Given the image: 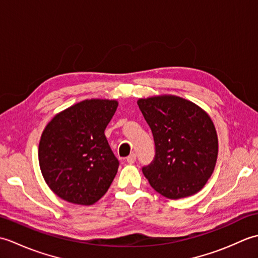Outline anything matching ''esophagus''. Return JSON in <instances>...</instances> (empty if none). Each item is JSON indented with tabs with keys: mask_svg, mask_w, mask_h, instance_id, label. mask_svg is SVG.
Wrapping results in <instances>:
<instances>
[{
	"mask_svg": "<svg viewBox=\"0 0 258 258\" xmlns=\"http://www.w3.org/2000/svg\"><path fill=\"white\" fill-rule=\"evenodd\" d=\"M135 161H136V154H134V153H133V154H131L130 156L126 157V162L130 163V164H133Z\"/></svg>",
	"mask_w": 258,
	"mask_h": 258,
	"instance_id": "34e87169",
	"label": "esophagus"
}]
</instances>
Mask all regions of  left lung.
Segmentation results:
<instances>
[{
    "instance_id": "8db88e82",
    "label": "left lung",
    "mask_w": 258,
    "mask_h": 258,
    "mask_svg": "<svg viewBox=\"0 0 258 258\" xmlns=\"http://www.w3.org/2000/svg\"><path fill=\"white\" fill-rule=\"evenodd\" d=\"M138 105L155 144L154 158L142 168L152 187L171 200L197 193L217 160L211 117L196 104L172 95L141 98Z\"/></svg>"
}]
</instances>
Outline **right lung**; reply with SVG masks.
I'll use <instances>...</instances> for the list:
<instances>
[{"instance_id": "obj_1", "label": "right lung", "mask_w": 258, "mask_h": 258, "mask_svg": "<svg viewBox=\"0 0 258 258\" xmlns=\"http://www.w3.org/2000/svg\"><path fill=\"white\" fill-rule=\"evenodd\" d=\"M116 108V101L86 100L55 115L43 131L41 172L64 201L92 205L111 186L119 162L104 131Z\"/></svg>"}]
</instances>
